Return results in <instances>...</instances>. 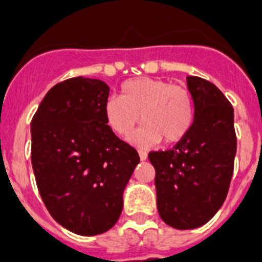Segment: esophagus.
I'll list each match as a JSON object with an SVG mask.
<instances>
[{"label": "esophagus", "mask_w": 262, "mask_h": 262, "mask_svg": "<svg viewBox=\"0 0 262 262\" xmlns=\"http://www.w3.org/2000/svg\"><path fill=\"white\" fill-rule=\"evenodd\" d=\"M139 156H140V159H141V160H147L148 154L145 151H143V149H140V151H139Z\"/></svg>", "instance_id": "34e87169"}]
</instances>
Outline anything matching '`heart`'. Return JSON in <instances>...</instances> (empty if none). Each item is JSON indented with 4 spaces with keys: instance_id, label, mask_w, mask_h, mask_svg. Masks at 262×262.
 Listing matches in <instances>:
<instances>
[{
    "instance_id": "1",
    "label": "heart",
    "mask_w": 262,
    "mask_h": 262,
    "mask_svg": "<svg viewBox=\"0 0 262 262\" xmlns=\"http://www.w3.org/2000/svg\"><path fill=\"white\" fill-rule=\"evenodd\" d=\"M104 119L115 135L126 139L140 119L145 125L135 136L140 147L174 144L185 139L194 119L193 100L186 88L152 77H136L121 85V96H110L104 103ZM142 117H139V114Z\"/></svg>"
}]
</instances>
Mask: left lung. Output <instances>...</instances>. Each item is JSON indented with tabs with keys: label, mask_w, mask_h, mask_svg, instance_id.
Listing matches in <instances>:
<instances>
[{
	"label": "left lung",
	"mask_w": 262,
	"mask_h": 262,
	"mask_svg": "<svg viewBox=\"0 0 262 262\" xmlns=\"http://www.w3.org/2000/svg\"><path fill=\"white\" fill-rule=\"evenodd\" d=\"M194 119L185 139L170 151L151 152L158 211L164 223L191 230L208 223L223 205L234 171V108L207 80L189 76Z\"/></svg>",
	"instance_id": "left-lung-1"
}]
</instances>
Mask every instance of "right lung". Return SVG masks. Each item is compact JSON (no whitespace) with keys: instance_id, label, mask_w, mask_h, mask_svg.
Segmentation results:
<instances>
[{"instance_id":"add662e5","label":"right lung","mask_w":262,"mask_h":262,"mask_svg":"<svg viewBox=\"0 0 262 262\" xmlns=\"http://www.w3.org/2000/svg\"><path fill=\"white\" fill-rule=\"evenodd\" d=\"M110 88L75 77L51 88L31 122V160L53 219L77 235L108 231L123 208V190L139 154L104 119Z\"/></svg>"}]
</instances>
